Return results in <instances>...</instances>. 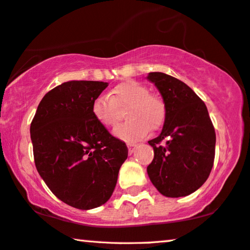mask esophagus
<instances>
[{
    "label": "esophagus",
    "instance_id": "obj_1",
    "mask_svg": "<svg viewBox=\"0 0 250 250\" xmlns=\"http://www.w3.org/2000/svg\"><path fill=\"white\" fill-rule=\"evenodd\" d=\"M127 148H128V153L129 155H132L136 148V145L135 143H127Z\"/></svg>",
    "mask_w": 250,
    "mask_h": 250
}]
</instances>
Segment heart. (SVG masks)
I'll return each instance as SVG.
<instances>
[{
	"label": "heart",
	"mask_w": 250,
	"mask_h": 250,
	"mask_svg": "<svg viewBox=\"0 0 250 250\" xmlns=\"http://www.w3.org/2000/svg\"><path fill=\"white\" fill-rule=\"evenodd\" d=\"M129 119L115 129V135L125 141H135L157 131L166 119L167 109L162 98L149 93V88L135 81H126L92 102V115L104 127H115L119 122V109H125Z\"/></svg>",
	"instance_id": "heart-1"
}]
</instances>
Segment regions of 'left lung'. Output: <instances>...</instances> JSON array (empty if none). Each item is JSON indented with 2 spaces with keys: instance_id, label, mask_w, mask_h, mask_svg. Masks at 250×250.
Returning a JSON list of instances; mask_svg holds the SVG:
<instances>
[{
  "instance_id": "8db88e82",
  "label": "left lung",
  "mask_w": 250,
  "mask_h": 250,
  "mask_svg": "<svg viewBox=\"0 0 250 250\" xmlns=\"http://www.w3.org/2000/svg\"><path fill=\"white\" fill-rule=\"evenodd\" d=\"M167 115L159 136L148 143L153 159L146 172L166 197H186L199 189L214 165L216 134L205 102L186 83L164 73H150Z\"/></svg>"
}]
</instances>
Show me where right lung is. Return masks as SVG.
<instances>
[{
    "label": "right lung",
    "instance_id": "right-lung-1",
    "mask_svg": "<svg viewBox=\"0 0 250 250\" xmlns=\"http://www.w3.org/2000/svg\"><path fill=\"white\" fill-rule=\"evenodd\" d=\"M108 86L70 81L47 92L30 124L37 172L56 197L78 209L107 203L128 155L92 115V102Z\"/></svg>",
    "mask_w": 250,
    "mask_h": 250
}]
</instances>
